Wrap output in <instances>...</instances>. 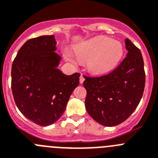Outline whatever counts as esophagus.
Returning <instances> with one entry per match:
<instances>
[{"label":"esophagus","instance_id":"34e87169","mask_svg":"<svg viewBox=\"0 0 158 158\" xmlns=\"http://www.w3.org/2000/svg\"><path fill=\"white\" fill-rule=\"evenodd\" d=\"M84 80L85 79L84 77H83V76H81L80 77H79V82H80V83H82V82H84Z\"/></svg>","mask_w":158,"mask_h":158}]
</instances>
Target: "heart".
<instances>
[{"mask_svg": "<svg viewBox=\"0 0 158 158\" xmlns=\"http://www.w3.org/2000/svg\"><path fill=\"white\" fill-rule=\"evenodd\" d=\"M78 57L89 60L88 69L95 74H104L116 66L123 53L122 44L106 37H99L86 42L76 50ZM68 60L74 61L69 52H64Z\"/></svg>", "mask_w": 158, "mask_h": 158, "instance_id": "heart-1", "label": "heart"}]
</instances>
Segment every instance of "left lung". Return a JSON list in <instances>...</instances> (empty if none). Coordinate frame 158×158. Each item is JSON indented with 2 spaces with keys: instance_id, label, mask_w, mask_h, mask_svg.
<instances>
[{
  "instance_id": "8db88e82",
  "label": "left lung",
  "mask_w": 158,
  "mask_h": 158,
  "mask_svg": "<svg viewBox=\"0 0 158 158\" xmlns=\"http://www.w3.org/2000/svg\"><path fill=\"white\" fill-rule=\"evenodd\" d=\"M127 56L113 72L98 77L86 76L85 106L95 121L113 127L126 120L139 106L145 87L144 62L139 50L125 39Z\"/></svg>"
}]
</instances>
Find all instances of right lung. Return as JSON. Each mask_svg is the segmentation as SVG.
I'll list each match as a JSON object with an SVG mask.
<instances>
[{"label":"right lung","instance_id":"1","mask_svg":"<svg viewBox=\"0 0 158 158\" xmlns=\"http://www.w3.org/2000/svg\"><path fill=\"white\" fill-rule=\"evenodd\" d=\"M53 35L27 41L12 66V90L15 105L28 120L49 126L59 120L75 88L79 73L67 76L57 69L61 57L56 53Z\"/></svg>","mask_w":158,"mask_h":158}]
</instances>
